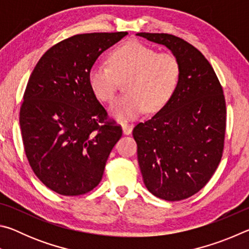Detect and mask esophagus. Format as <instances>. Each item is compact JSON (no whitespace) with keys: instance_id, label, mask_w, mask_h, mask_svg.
Instances as JSON below:
<instances>
[{"instance_id":"34e87169","label":"esophagus","mask_w":249,"mask_h":249,"mask_svg":"<svg viewBox=\"0 0 249 249\" xmlns=\"http://www.w3.org/2000/svg\"><path fill=\"white\" fill-rule=\"evenodd\" d=\"M122 129H123V133L125 135H129L133 130V124H129L128 122H124V123H122Z\"/></svg>"}]
</instances>
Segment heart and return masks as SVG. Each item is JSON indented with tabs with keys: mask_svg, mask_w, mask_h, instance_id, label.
I'll return each mask as SVG.
<instances>
[{
	"mask_svg": "<svg viewBox=\"0 0 249 249\" xmlns=\"http://www.w3.org/2000/svg\"><path fill=\"white\" fill-rule=\"evenodd\" d=\"M109 66L95 62L88 73L91 90L101 101L108 102L115 94L117 82L127 77V93L109 105L111 114L119 120L141 115L146 107L157 112L169 102L178 87L181 66L174 53H158L141 41L129 40L119 46L108 57Z\"/></svg>",
	"mask_w": 249,
	"mask_h": 249,
	"instance_id": "obj_1",
	"label": "heart"
}]
</instances>
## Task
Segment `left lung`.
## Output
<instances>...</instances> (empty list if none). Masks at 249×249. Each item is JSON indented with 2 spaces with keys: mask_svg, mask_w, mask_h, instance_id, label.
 Listing matches in <instances>:
<instances>
[{
  "mask_svg": "<svg viewBox=\"0 0 249 249\" xmlns=\"http://www.w3.org/2000/svg\"><path fill=\"white\" fill-rule=\"evenodd\" d=\"M178 58V87L165 107L133 129L146 188L166 201L196 195L221 161L226 126L224 94L215 72L191 44L170 34L137 33Z\"/></svg>",
  "mask_w": 249,
  "mask_h": 249,
  "instance_id": "8db88e82",
  "label": "left lung"
}]
</instances>
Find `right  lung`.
<instances>
[{"instance_id": "right-lung-1", "label": "right lung", "mask_w": 249, "mask_h": 249, "mask_svg": "<svg viewBox=\"0 0 249 249\" xmlns=\"http://www.w3.org/2000/svg\"><path fill=\"white\" fill-rule=\"evenodd\" d=\"M127 32L81 34L53 46L29 77L19 125L33 171L50 190L80 196L100 183L122 136L91 90L96 59Z\"/></svg>"}]
</instances>
